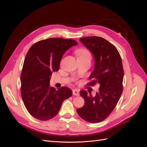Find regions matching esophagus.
<instances>
[{"label":"esophagus","instance_id":"34e87169","mask_svg":"<svg viewBox=\"0 0 147 147\" xmlns=\"http://www.w3.org/2000/svg\"><path fill=\"white\" fill-rule=\"evenodd\" d=\"M73 95L75 96H79V95H80L79 90H77V89L73 90Z\"/></svg>","mask_w":147,"mask_h":147}]
</instances>
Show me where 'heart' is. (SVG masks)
Returning a JSON list of instances; mask_svg holds the SVG:
<instances>
[{"instance_id":"heart-1","label":"heart","mask_w":147,"mask_h":147,"mask_svg":"<svg viewBox=\"0 0 147 147\" xmlns=\"http://www.w3.org/2000/svg\"><path fill=\"white\" fill-rule=\"evenodd\" d=\"M76 53L77 54L78 58H82V57H90V52L86 49L82 48V49H78L77 51V52H76Z\"/></svg>"}]
</instances>
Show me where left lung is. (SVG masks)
I'll use <instances>...</instances> for the list:
<instances>
[{
    "label": "left lung",
    "mask_w": 147,
    "mask_h": 147,
    "mask_svg": "<svg viewBox=\"0 0 147 147\" xmlns=\"http://www.w3.org/2000/svg\"><path fill=\"white\" fill-rule=\"evenodd\" d=\"M80 40L95 58L94 70L89 77L94 80L88 84L98 83L99 88L95 96L90 92L80 91L84 105L77 111L88 122H100L112 112L122 93L124 69L121 57L116 47L103 38L92 36Z\"/></svg>",
    "instance_id": "1"
}]
</instances>
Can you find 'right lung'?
I'll list each match as a JSON object with an SVG mask.
<instances>
[{
  "label": "right lung",
  "instance_id": "obj_1",
  "mask_svg": "<svg viewBox=\"0 0 147 147\" xmlns=\"http://www.w3.org/2000/svg\"><path fill=\"white\" fill-rule=\"evenodd\" d=\"M78 45L72 39L50 38L34 43L29 49L20 76L21 95L34 118L48 121L58 114L63 102L72 95L67 87L56 90L49 85L52 72L58 71L65 52Z\"/></svg>",
  "mask_w": 147,
  "mask_h": 147
}]
</instances>
